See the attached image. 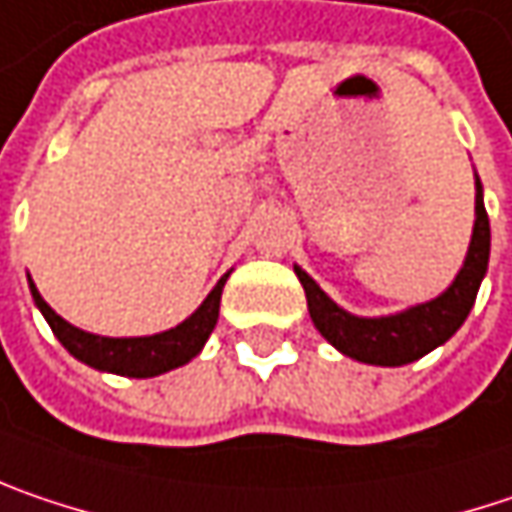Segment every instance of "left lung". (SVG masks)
<instances>
[{
  "instance_id": "1",
  "label": "left lung",
  "mask_w": 512,
  "mask_h": 512,
  "mask_svg": "<svg viewBox=\"0 0 512 512\" xmlns=\"http://www.w3.org/2000/svg\"><path fill=\"white\" fill-rule=\"evenodd\" d=\"M490 262V218L484 209V189L475 174V227L472 241L463 259V268L457 271L455 282L434 300L411 306L387 317H358L341 309L303 268L294 265V274L300 279L306 300H309L311 323L317 332L349 358L376 364V367H402L411 364L431 349L446 344L469 311L475 306L481 279L487 274Z\"/></svg>"
}]
</instances>
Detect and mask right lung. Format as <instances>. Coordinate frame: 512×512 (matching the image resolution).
Segmentation results:
<instances>
[{"label": "right lung", "mask_w": 512, "mask_h": 512, "mask_svg": "<svg viewBox=\"0 0 512 512\" xmlns=\"http://www.w3.org/2000/svg\"><path fill=\"white\" fill-rule=\"evenodd\" d=\"M227 276L230 274L218 279V285L209 291V297L198 306V311H192L180 326L160 332V335H145V338H104V335L84 332V329L66 323L40 297L31 276H28V288H31L37 309L43 311L46 323L52 326L57 341L69 349V355H75L78 361L90 364L101 373H116V376H128V379H151V376H160L174 367L189 364L201 352L206 338L212 335V329L218 323V306H221V291H224Z\"/></svg>", "instance_id": "right-lung-1"}]
</instances>
